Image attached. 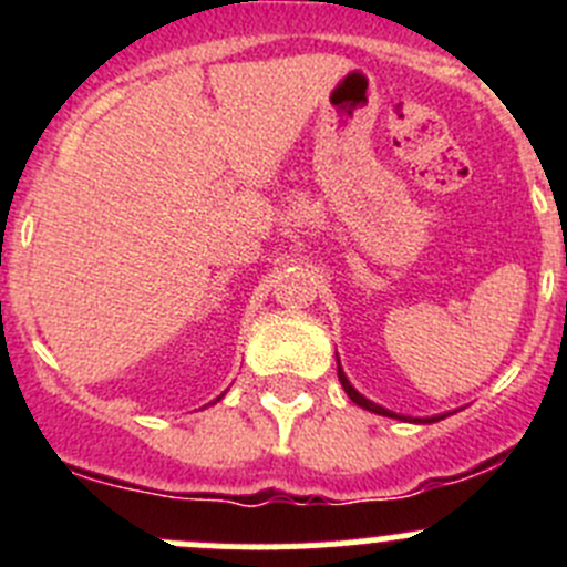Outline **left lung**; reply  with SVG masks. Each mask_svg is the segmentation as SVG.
Here are the masks:
<instances>
[{
	"label": "left lung",
	"instance_id": "1",
	"mask_svg": "<svg viewBox=\"0 0 567 567\" xmlns=\"http://www.w3.org/2000/svg\"><path fill=\"white\" fill-rule=\"evenodd\" d=\"M337 375H340V384H342V390H346L348 398H351L357 405H362L364 411H373V414L392 416V420H400V422H416V425H427V422H439V420H444V416H450V414H439V416H403V414H394V411L384 409V405H379V403H373V400H368V398H364V394H359L357 390H353L351 381H348V375L342 373L340 359H337Z\"/></svg>",
	"mask_w": 567,
	"mask_h": 567
}]
</instances>
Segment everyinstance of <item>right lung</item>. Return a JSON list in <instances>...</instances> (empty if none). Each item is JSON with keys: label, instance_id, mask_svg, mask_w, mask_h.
<instances>
[{"label": "right lung", "instance_id": "obj_1", "mask_svg": "<svg viewBox=\"0 0 567 567\" xmlns=\"http://www.w3.org/2000/svg\"><path fill=\"white\" fill-rule=\"evenodd\" d=\"M221 398H225V392H221V394H219V398H216V400H221ZM216 400H214V403H216ZM214 403H210V405H214Z\"/></svg>", "mask_w": 567, "mask_h": 567}]
</instances>
